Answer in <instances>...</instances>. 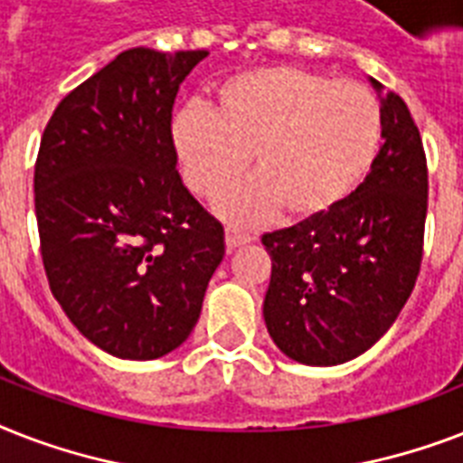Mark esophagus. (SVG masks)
Returning <instances> with one entry per match:
<instances>
[{
  "label": "esophagus",
  "instance_id": "1",
  "mask_svg": "<svg viewBox=\"0 0 463 463\" xmlns=\"http://www.w3.org/2000/svg\"><path fill=\"white\" fill-rule=\"evenodd\" d=\"M247 242H252V238L250 235H245L242 231H238V228H225V247H228V252H232V250H238V247L247 245Z\"/></svg>",
  "mask_w": 463,
  "mask_h": 463
}]
</instances>
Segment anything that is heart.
<instances>
[{
  "mask_svg": "<svg viewBox=\"0 0 463 463\" xmlns=\"http://www.w3.org/2000/svg\"><path fill=\"white\" fill-rule=\"evenodd\" d=\"M170 134L182 177L199 196L221 194L252 154L260 173L216 203L225 221L252 228L283 206L312 218L344 203L373 167L382 112L360 83L276 64L225 79L216 110L189 105Z\"/></svg>",
  "mask_w": 463,
  "mask_h": 463,
  "instance_id": "b5f03b06",
  "label": "heart"
}]
</instances>
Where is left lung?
I'll return each instance as SVG.
<instances>
[{"label": "left lung", "mask_w": 463, "mask_h": 463, "mask_svg": "<svg viewBox=\"0 0 463 463\" xmlns=\"http://www.w3.org/2000/svg\"><path fill=\"white\" fill-rule=\"evenodd\" d=\"M382 148L365 182L336 209L267 232L264 322L279 351L315 367L373 348L409 300L423 260L428 165L409 108L374 81Z\"/></svg>", "instance_id": "obj_1"}]
</instances>
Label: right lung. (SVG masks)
<instances>
[{
	"label": "right lung",
	"mask_w": 463,
	"mask_h": 463,
	"mask_svg": "<svg viewBox=\"0 0 463 463\" xmlns=\"http://www.w3.org/2000/svg\"><path fill=\"white\" fill-rule=\"evenodd\" d=\"M206 50L132 47L69 93L35 163L50 290L69 322L115 358L156 360L187 341L223 225L177 173L173 105Z\"/></svg>",
	"instance_id": "obj_1"
}]
</instances>
